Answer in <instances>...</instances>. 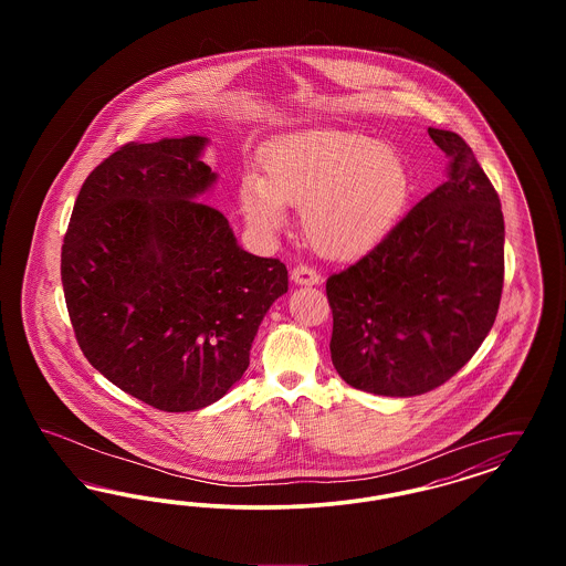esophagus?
Wrapping results in <instances>:
<instances>
[{"label": "esophagus", "instance_id": "1", "mask_svg": "<svg viewBox=\"0 0 566 566\" xmlns=\"http://www.w3.org/2000/svg\"><path fill=\"white\" fill-rule=\"evenodd\" d=\"M291 277H293L295 284H301V286H314V284L321 282V273L316 270H312V268H305V265L295 268L293 273H291Z\"/></svg>", "mask_w": 566, "mask_h": 566}]
</instances>
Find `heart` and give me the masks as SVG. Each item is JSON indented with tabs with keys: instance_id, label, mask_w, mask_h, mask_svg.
I'll use <instances>...</instances> for the list:
<instances>
[{
	"instance_id": "heart-1",
	"label": "heart",
	"mask_w": 566,
	"mask_h": 566,
	"mask_svg": "<svg viewBox=\"0 0 566 566\" xmlns=\"http://www.w3.org/2000/svg\"><path fill=\"white\" fill-rule=\"evenodd\" d=\"M265 178L245 174V220L277 233L284 208H301L303 235L326 259L350 261L384 242L401 222L413 192L403 155L369 135L323 129L289 135L263 155Z\"/></svg>"
}]
</instances>
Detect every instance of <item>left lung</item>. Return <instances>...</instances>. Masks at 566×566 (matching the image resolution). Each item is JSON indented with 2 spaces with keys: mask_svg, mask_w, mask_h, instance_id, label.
<instances>
[{
  "mask_svg": "<svg viewBox=\"0 0 566 566\" xmlns=\"http://www.w3.org/2000/svg\"><path fill=\"white\" fill-rule=\"evenodd\" d=\"M448 180L348 270L326 280L331 358L352 388L416 397L446 384L490 333L505 275L499 195L469 144L429 129Z\"/></svg>",
  "mask_w": 566,
  "mask_h": 566,
  "instance_id": "obj_1",
  "label": "left lung"
}]
</instances>
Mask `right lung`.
<instances>
[{"mask_svg": "<svg viewBox=\"0 0 566 566\" xmlns=\"http://www.w3.org/2000/svg\"><path fill=\"white\" fill-rule=\"evenodd\" d=\"M208 137L129 142L84 180L61 245V282L86 360L161 411L216 403L243 376L289 271L238 245L197 201L216 182Z\"/></svg>", "mask_w": 566, "mask_h": 566, "instance_id": "add662e5", "label": "right lung"}]
</instances>
